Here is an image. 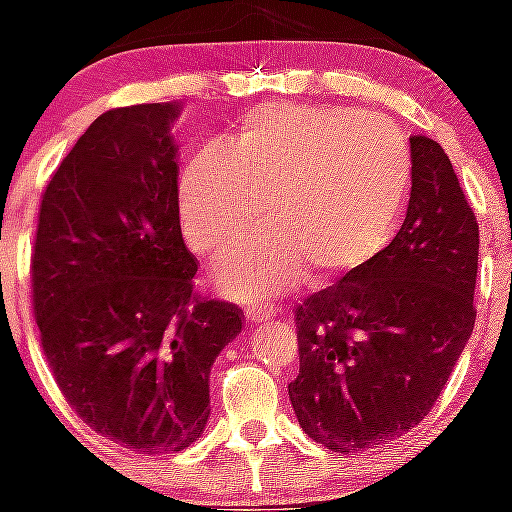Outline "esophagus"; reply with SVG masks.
Segmentation results:
<instances>
[{"mask_svg":"<svg viewBox=\"0 0 512 512\" xmlns=\"http://www.w3.org/2000/svg\"><path fill=\"white\" fill-rule=\"evenodd\" d=\"M247 322H250L252 327L255 325H265V322H270V312L267 310H262V307H250V310H247Z\"/></svg>","mask_w":512,"mask_h":512,"instance_id":"esophagus-1","label":"esophagus"}]
</instances>
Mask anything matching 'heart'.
I'll use <instances>...</instances> for the list:
<instances>
[{
  "label": "heart",
  "instance_id": "heart-1",
  "mask_svg": "<svg viewBox=\"0 0 512 512\" xmlns=\"http://www.w3.org/2000/svg\"><path fill=\"white\" fill-rule=\"evenodd\" d=\"M413 190V157L385 119L350 107L272 102L250 109L225 147L182 167V232L202 257L232 252L217 285L237 300L295 290L305 272L332 280L388 245Z\"/></svg>",
  "mask_w": 512,
  "mask_h": 512
}]
</instances>
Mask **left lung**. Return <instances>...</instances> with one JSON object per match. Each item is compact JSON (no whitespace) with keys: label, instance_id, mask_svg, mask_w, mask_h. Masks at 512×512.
Returning <instances> with one entry per match:
<instances>
[{"label":"left lung","instance_id":"obj_1","mask_svg":"<svg viewBox=\"0 0 512 512\" xmlns=\"http://www.w3.org/2000/svg\"><path fill=\"white\" fill-rule=\"evenodd\" d=\"M413 190L385 250L295 310L297 423L335 453L413 430L475 325L478 220L443 147L410 137Z\"/></svg>","mask_w":512,"mask_h":512}]
</instances>
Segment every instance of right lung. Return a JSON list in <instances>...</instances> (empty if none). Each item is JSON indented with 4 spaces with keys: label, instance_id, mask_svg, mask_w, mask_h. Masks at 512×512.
Listing matches in <instances>:
<instances>
[{
    "label": "right lung",
    "instance_id": "1",
    "mask_svg": "<svg viewBox=\"0 0 512 512\" xmlns=\"http://www.w3.org/2000/svg\"><path fill=\"white\" fill-rule=\"evenodd\" d=\"M180 102L89 124L44 190L34 317L59 390L104 438L177 453L210 418V370L242 312L197 300L177 202Z\"/></svg>",
    "mask_w": 512,
    "mask_h": 512
}]
</instances>
